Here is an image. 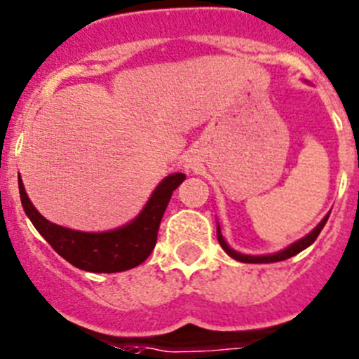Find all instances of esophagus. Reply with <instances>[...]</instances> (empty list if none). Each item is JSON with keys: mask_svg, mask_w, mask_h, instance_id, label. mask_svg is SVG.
I'll list each match as a JSON object with an SVG mask.
<instances>
[{"mask_svg": "<svg viewBox=\"0 0 359 359\" xmlns=\"http://www.w3.org/2000/svg\"><path fill=\"white\" fill-rule=\"evenodd\" d=\"M196 161L195 159H187L186 161V168H195Z\"/></svg>", "mask_w": 359, "mask_h": 359, "instance_id": "esophagus-1", "label": "esophagus"}]
</instances>
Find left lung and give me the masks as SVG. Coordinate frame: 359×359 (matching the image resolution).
<instances>
[{"label":"left lung","mask_w":359,"mask_h":359,"mask_svg":"<svg viewBox=\"0 0 359 359\" xmlns=\"http://www.w3.org/2000/svg\"><path fill=\"white\" fill-rule=\"evenodd\" d=\"M327 217H330V212H327L326 216L323 217V221H320L319 225H317L316 229L311 230V232L308 233V236H304L303 239H299V241H296V243H292L289 248H285V250L278 251V253H271V255H243V253H239V251L232 250V248H230L229 244H226V241L223 239V236H221L219 225H217V241H219L221 248H223V250H225L226 253H229V255L232 257V259L239 260V262H244V264H271V262H280V260H287V259H290V257L297 255L299 251L306 250V248L310 246V244L316 243V239H317V237H319L320 230H323L324 225H326Z\"/></svg>","instance_id":"1"}]
</instances>
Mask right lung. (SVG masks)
I'll list each match as a JSON object with an SVG mask.
<instances>
[{"label": "right lung", "instance_id": "1", "mask_svg": "<svg viewBox=\"0 0 359 359\" xmlns=\"http://www.w3.org/2000/svg\"><path fill=\"white\" fill-rule=\"evenodd\" d=\"M184 173H172L159 182L142 212L130 223L109 232H78L48 221L29 202L19 177L22 209L40 236L60 257L74 267L90 273H120L133 269L149 259L157 241L163 214L172 193L184 182Z\"/></svg>", "mask_w": 359, "mask_h": 359}]
</instances>
